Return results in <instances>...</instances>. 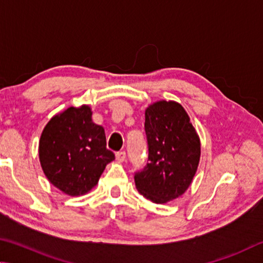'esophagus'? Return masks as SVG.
<instances>
[{
	"label": "esophagus",
	"instance_id": "esophagus-1",
	"mask_svg": "<svg viewBox=\"0 0 263 263\" xmlns=\"http://www.w3.org/2000/svg\"><path fill=\"white\" fill-rule=\"evenodd\" d=\"M115 157H117V160L118 162H123L124 159H126V151H118L117 154H115Z\"/></svg>",
	"mask_w": 263,
	"mask_h": 263
}]
</instances>
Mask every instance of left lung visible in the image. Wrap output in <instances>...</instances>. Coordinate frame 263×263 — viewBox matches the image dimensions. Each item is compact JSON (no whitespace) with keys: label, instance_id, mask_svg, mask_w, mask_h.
Listing matches in <instances>:
<instances>
[{"label":"left lung","instance_id":"left-lung-1","mask_svg":"<svg viewBox=\"0 0 263 263\" xmlns=\"http://www.w3.org/2000/svg\"><path fill=\"white\" fill-rule=\"evenodd\" d=\"M148 163L134 174L137 191L155 203H166L190 187L199 165L200 139L176 101H157L145 109Z\"/></svg>","mask_w":263,"mask_h":263}]
</instances>
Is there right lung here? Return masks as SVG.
I'll use <instances>...</instances> for the list:
<instances>
[{
    "label": "right lung",
    "mask_w": 263,
    "mask_h": 263,
    "mask_svg": "<svg viewBox=\"0 0 263 263\" xmlns=\"http://www.w3.org/2000/svg\"><path fill=\"white\" fill-rule=\"evenodd\" d=\"M89 106L69 107L46 124L39 142L41 167L48 180L68 195L89 192L115 158L106 148L104 128L92 122Z\"/></svg>",
    "instance_id": "add662e5"
}]
</instances>
